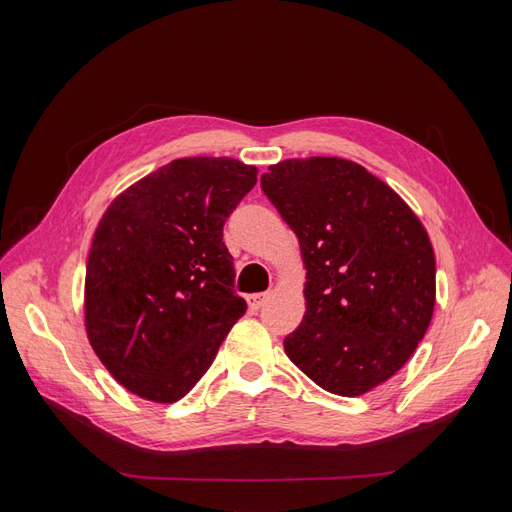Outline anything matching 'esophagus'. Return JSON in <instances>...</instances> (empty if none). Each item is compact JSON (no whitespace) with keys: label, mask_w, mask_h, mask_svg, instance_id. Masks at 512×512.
<instances>
[{"label":"esophagus","mask_w":512,"mask_h":512,"mask_svg":"<svg viewBox=\"0 0 512 512\" xmlns=\"http://www.w3.org/2000/svg\"><path fill=\"white\" fill-rule=\"evenodd\" d=\"M267 297H269L267 292H256V294H250V297H247V305H250V309H260L262 305H265Z\"/></svg>","instance_id":"34e87169"}]
</instances>
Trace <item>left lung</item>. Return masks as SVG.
Wrapping results in <instances>:
<instances>
[{"mask_svg":"<svg viewBox=\"0 0 512 512\" xmlns=\"http://www.w3.org/2000/svg\"><path fill=\"white\" fill-rule=\"evenodd\" d=\"M260 188L301 245L305 316L288 359L324 391L365 395L406 365L436 305V258L393 188L344 158L269 166Z\"/></svg>","mask_w":512,"mask_h":512,"instance_id":"obj_1","label":"left lung"}]
</instances>
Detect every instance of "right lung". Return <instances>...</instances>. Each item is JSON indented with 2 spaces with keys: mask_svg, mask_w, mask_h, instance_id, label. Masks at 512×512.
<instances>
[{
  "mask_svg": "<svg viewBox=\"0 0 512 512\" xmlns=\"http://www.w3.org/2000/svg\"><path fill=\"white\" fill-rule=\"evenodd\" d=\"M256 173L232 158H179L104 211L87 258L85 329L123 389L179 401L245 314L222 230Z\"/></svg>",
  "mask_w": 512,
  "mask_h": 512,
  "instance_id": "1",
  "label": "right lung"
}]
</instances>
